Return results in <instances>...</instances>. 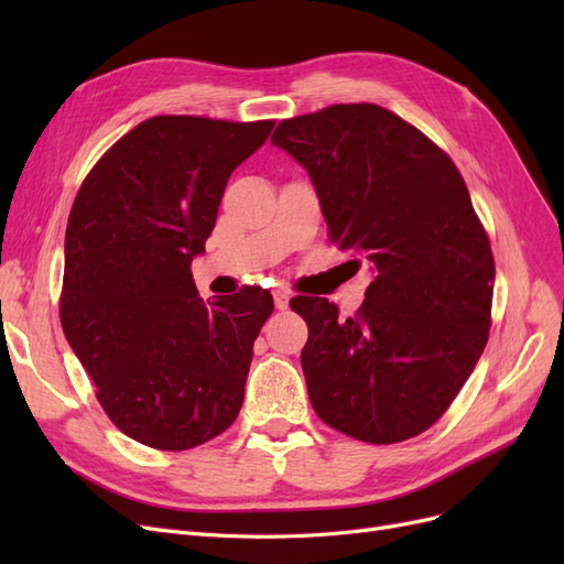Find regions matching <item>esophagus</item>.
Segmentation results:
<instances>
[{"label":"esophagus","instance_id":"34e87169","mask_svg":"<svg viewBox=\"0 0 564 564\" xmlns=\"http://www.w3.org/2000/svg\"><path fill=\"white\" fill-rule=\"evenodd\" d=\"M272 299H275V308L278 311H284L289 305V292L286 289H275V294H272Z\"/></svg>","mask_w":564,"mask_h":564}]
</instances>
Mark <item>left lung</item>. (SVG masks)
I'll return each mask as SVG.
<instances>
[{
	"mask_svg": "<svg viewBox=\"0 0 564 564\" xmlns=\"http://www.w3.org/2000/svg\"><path fill=\"white\" fill-rule=\"evenodd\" d=\"M308 172L332 240L367 261L355 317L292 299L308 322L301 367L315 414L392 445L447 412L487 346L494 256L454 162L373 104L284 119L270 139Z\"/></svg>",
	"mask_w": 564,
	"mask_h": 564,
	"instance_id": "obj_1",
	"label": "left lung"
}]
</instances>
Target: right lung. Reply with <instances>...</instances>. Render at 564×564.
I'll use <instances>...</instances> for the list:
<instances>
[{"mask_svg":"<svg viewBox=\"0 0 564 564\" xmlns=\"http://www.w3.org/2000/svg\"><path fill=\"white\" fill-rule=\"evenodd\" d=\"M272 122L160 115L84 178L65 230L61 324L100 406L141 445L181 452L224 433L245 402L272 296L204 303L191 272L230 174Z\"/></svg>","mask_w":564,"mask_h":564,"instance_id":"obj_1","label":"right lung"}]
</instances>
